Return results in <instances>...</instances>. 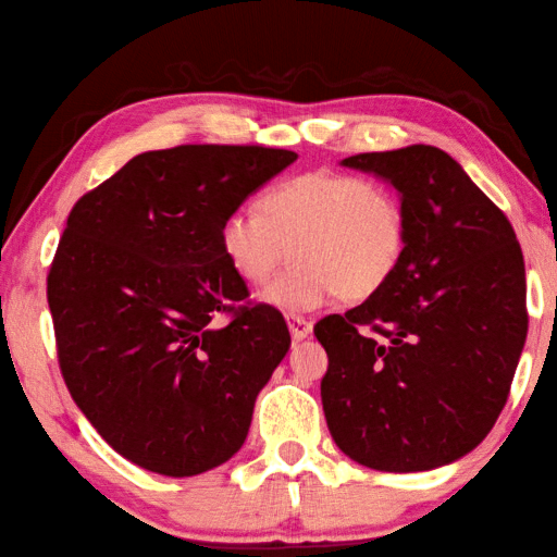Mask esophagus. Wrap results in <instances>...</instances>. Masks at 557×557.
<instances>
[{
	"mask_svg": "<svg viewBox=\"0 0 557 557\" xmlns=\"http://www.w3.org/2000/svg\"><path fill=\"white\" fill-rule=\"evenodd\" d=\"M287 326H289V333H292V338H295V341L309 338L311 321H307L305 317H295V313H287Z\"/></svg>",
	"mask_w": 557,
	"mask_h": 557,
	"instance_id": "1",
	"label": "esophagus"
}]
</instances>
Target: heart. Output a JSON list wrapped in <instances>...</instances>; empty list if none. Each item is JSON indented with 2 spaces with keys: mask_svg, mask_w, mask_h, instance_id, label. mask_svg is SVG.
Here are the masks:
<instances>
[{
  "mask_svg": "<svg viewBox=\"0 0 557 557\" xmlns=\"http://www.w3.org/2000/svg\"><path fill=\"white\" fill-rule=\"evenodd\" d=\"M292 248L295 268L262 292L287 313L326 307L343 295L362 301L387 285L407 248V214L380 182L313 170L282 180L258 209H236L219 226V250L246 285H262Z\"/></svg>",
  "mask_w": 557,
  "mask_h": 557,
  "instance_id": "b5f03b06",
  "label": "heart"
}]
</instances>
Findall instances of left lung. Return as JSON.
I'll use <instances>...</instances> for the list:
<instances>
[{"instance_id": "left-lung-1", "label": "left lung", "mask_w": 557, "mask_h": 557, "mask_svg": "<svg viewBox=\"0 0 557 557\" xmlns=\"http://www.w3.org/2000/svg\"><path fill=\"white\" fill-rule=\"evenodd\" d=\"M341 165L397 189L407 248L377 295L313 326L329 352V431L372 470L443 468L478 448L507 404L529 331L521 246L441 148L360 153Z\"/></svg>"}]
</instances>
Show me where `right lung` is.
I'll return each mask as SVG.
<instances>
[{
    "mask_svg": "<svg viewBox=\"0 0 557 557\" xmlns=\"http://www.w3.org/2000/svg\"><path fill=\"white\" fill-rule=\"evenodd\" d=\"M295 160L262 146L148 150L70 211L48 272L60 370L138 468L191 478L246 443L292 341L275 307L240 305L248 287L221 258L219 226Z\"/></svg>",
    "mask_w": 557,
    "mask_h": 557,
    "instance_id": "1",
    "label": "right lung"
}]
</instances>
